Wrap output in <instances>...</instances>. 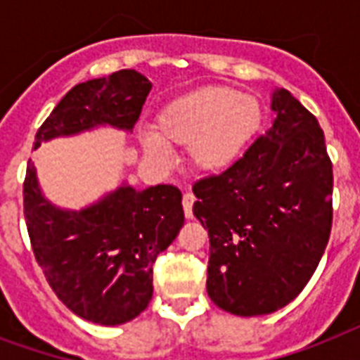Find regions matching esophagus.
Returning <instances> with one entry per match:
<instances>
[{
  "mask_svg": "<svg viewBox=\"0 0 360 360\" xmlns=\"http://www.w3.org/2000/svg\"><path fill=\"white\" fill-rule=\"evenodd\" d=\"M193 202H195V195L193 193H184V197H182L184 214H186V218H188V219L193 218Z\"/></svg>",
  "mask_w": 360,
  "mask_h": 360,
  "instance_id": "esophagus-1",
  "label": "esophagus"
}]
</instances>
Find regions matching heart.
Masks as SVG:
<instances>
[{
	"instance_id": "b5f03b06",
	"label": "heart",
	"mask_w": 360,
	"mask_h": 360,
	"mask_svg": "<svg viewBox=\"0 0 360 360\" xmlns=\"http://www.w3.org/2000/svg\"><path fill=\"white\" fill-rule=\"evenodd\" d=\"M263 122L255 96L229 86H200L174 97L155 114L154 136L141 139L155 161L167 160V148H189V163L200 172L227 171L246 152Z\"/></svg>"
}]
</instances>
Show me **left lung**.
<instances>
[{"label":"left lung","mask_w":360,"mask_h":360,"mask_svg":"<svg viewBox=\"0 0 360 360\" xmlns=\"http://www.w3.org/2000/svg\"><path fill=\"white\" fill-rule=\"evenodd\" d=\"M274 120L235 165L193 186L208 231L206 291L221 310L266 316L310 281L333 225V163L319 122L283 88Z\"/></svg>","instance_id":"obj_1"}]
</instances>
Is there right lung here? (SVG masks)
I'll use <instances>...</instances> for the list:
<instances>
[{
    "label": "right lung",
    "instance_id": "add662e5",
    "mask_svg": "<svg viewBox=\"0 0 360 360\" xmlns=\"http://www.w3.org/2000/svg\"><path fill=\"white\" fill-rule=\"evenodd\" d=\"M152 90L144 75L122 69L67 91L39 127L41 142L97 127L131 133ZM24 218L33 253L58 299L86 321L116 327L152 300V266L184 225L182 193L174 186L136 189L122 182L80 210L56 206L27 161Z\"/></svg>",
    "mask_w": 360,
    "mask_h": 360
}]
</instances>
